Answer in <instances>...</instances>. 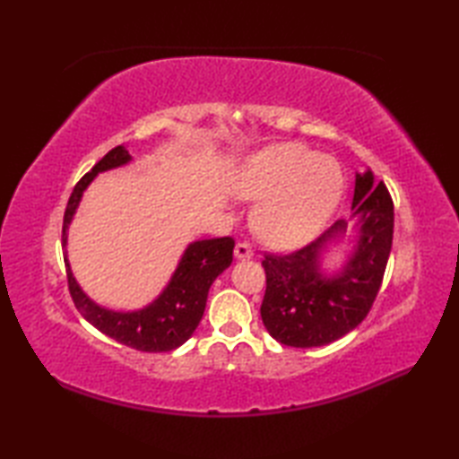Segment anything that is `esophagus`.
I'll return each mask as SVG.
<instances>
[{
	"mask_svg": "<svg viewBox=\"0 0 459 459\" xmlns=\"http://www.w3.org/2000/svg\"><path fill=\"white\" fill-rule=\"evenodd\" d=\"M235 256L238 260H247V258L255 256V250H252V247L248 245V242L240 240V242H237V247H235Z\"/></svg>",
	"mask_w": 459,
	"mask_h": 459,
	"instance_id": "esophagus-1",
	"label": "esophagus"
}]
</instances>
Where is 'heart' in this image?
I'll return each instance as SVG.
<instances>
[{"label": "heart", "mask_w": 459, "mask_h": 459, "mask_svg": "<svg viewBox=\"0 0 459 459\" xmlns=\"http://www.w3.org/2000/svg\"><path fill=\"white\" fill-rule=\"evenodd\" d=\"M237 189L260 201L255 229L278 248L296 247L316 235L343 193L339 165L299 143H281L256 155Z\"/></svg>", "instance_id": "obj_1"}]
</instances>
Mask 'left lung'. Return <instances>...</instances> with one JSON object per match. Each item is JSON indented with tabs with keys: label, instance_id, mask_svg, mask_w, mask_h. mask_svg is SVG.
<instances>
[{
	"label": "left lung",
	"instance_id": "8db88e82",
	"mask_svg": "<svg viewBox=\"0 0 459 459\" xmlns=\"http://www.w3.org/2000/svg\"><path fill=\"white\" fill-rule=\"evenodd\" d=\"M353 209L360 214L355 255L335 278L319 274L327 242L347 230L339 221L309 245L286 255L266 252V294L260 316L268 333L288 347H319L347 335L373 307L393 248L394 204L383 181L357 173Z\"/></svg>",
	"mask_w": 459,
	"mask_h": 459
}]
</instances>
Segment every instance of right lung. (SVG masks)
Masks as SVG:
<instances>
[{"label": "right lung", "mask_w": 459, "mask_h": 459, "mask_svg": "<svg viewBox=\"0 0 459 459\" xmlns=\"http://www.w3.org/2000/svg\"><path fill=\"white\" fill-rule=\"evenodd\" d=\"M130 160L132 158L126 145H116L74 185L65 209L63 248L66 245L68 222H71L76 207H79L86 185L94 179V175L99 171L118 168V165L128 163ZM232 248H235L232 237L193 242L185 250L179 266L175 270L169 286L165 288L163 294L152 306L140 311H132V314L104 309L86 298L79 284L74 281L65 256L66 284L81 316L96 329L102 331L104 335L116 339L126 347L143 351V353H161V351H171L183 345L193 335V331L197 329L204 306H207L209 288L214 278L224 268L230 266Z\"/></svg>", "instance_id": "1"}]
</instances>
